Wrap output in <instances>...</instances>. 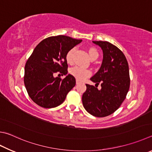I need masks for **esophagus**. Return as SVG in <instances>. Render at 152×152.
I'll use <instances>...</instances> for the list:
<instances>
[{
	"instance_id": "obj_1",
	"label": "esophagus",
	"mask_w": 152,
	"mask_h": 152,
	"mask_svg": "<svg viewBox=\"0 0 152 152\" xmlns=\"http://www.w3.org/2000/svg\"><path fill=\"white\" fill-rule=\"evenodd\" d=\"M80 84V82L78 80H76V84Z\"/></svg>"
}]
</instances>
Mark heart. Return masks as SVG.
<instances>
[{"label": "heart", "mask_w": 152, "mask_h": 152, "mask_svg": "<svg viewBox=\"0 0 152 152\" xmlns=\"http://www.w3.org/2000/svg\"><path fill=\"white\" fill-rule=\"evenodd\" d=\"M75 51V48H72L67 52L66 54V60L68 64H72L73 63V54ZM88 54L91 60L96 59L99 56V54L95 48L90 47L88 49ZM70 73L78 80L82 81L91 75V71L88 69L81 68L80 66H74L70 70Z\"/></svg>", "instance_id": "1"}]
</instances>
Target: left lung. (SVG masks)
I'll return each instance as SVG.
<instances>
[{
	"label": "left lung",
	"instance_id": "1",
	"mask_svg": "<svg viewBox=\"0 0 152 152\" xmlns=\"http://www.w3.org/2000/svg\"><path fill=\"white\" fill-rule=\"evenodd\" d=\"M103 51V60L99 70L90 78L94 86L86 84L82 95L86 110L96 117H106L119 108L128 92L130 79L125 55L116 46L107 41H92ZM101 84L98 90L96 85Z\"/></svg>",
	"mask_w": 152,
	"mask_h": 152
}]
</instances>
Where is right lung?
<instances>
[{"instance_id": "obj_1", "label": "right lung", "mask_w": 152, "mask_h": 152, "mask_svg": "<svg viewBox=\"0 0 152 152\" xmlns=\"http://www.w3.org/2000/svg\"><path fill=\"white\" fill-rule=\"evenodd\" d=\"M64 35L46 38L33 50L24 68V82L30 98L45 108L61 104L76 85V79L68 74L64 79L54 77L58 72L68 74L66 54L82 42Z\"/></svg>"}]
</instances>
